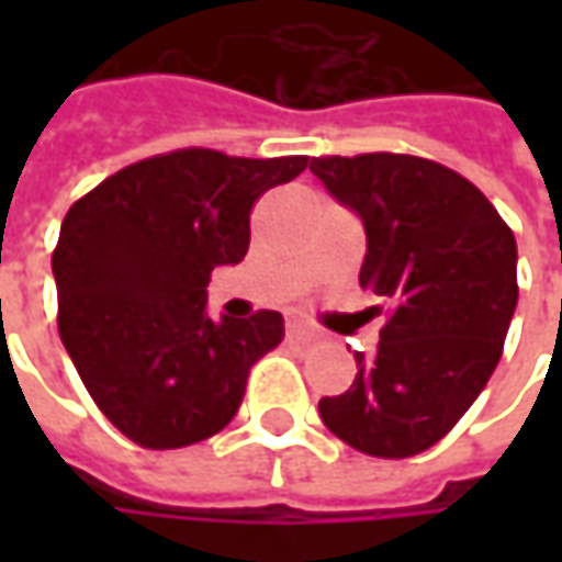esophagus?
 Returning <instances> with one entry per match:
<instances>
[{
	"mask_svg": "<svg viewBox=\"0 0 562 562\" xmlns=\"http://www.w3.org/2000/svg\"><path fill=\"white\" fill-rule=\"evenodd\" d=\"M288 335L296 337V340H313L315 331L310 325H303V322H288Z\"/></svg>",
	"mask_w": 562,
	"mask_h": 562,
	"instance_id": "34e87169",
	"label": "esophagus"
}]
</instances>
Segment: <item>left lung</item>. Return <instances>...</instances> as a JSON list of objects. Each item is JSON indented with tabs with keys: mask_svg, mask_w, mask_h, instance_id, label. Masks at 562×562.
<instances>
[{
	"mask_svg": "<svg viewBox=\"0 0 562 562\" xmlns=\"http://www.w3.org/2000/svg\"><path fill=\"white\" fill-rule=\"evenodd\" d=\"M310 171L366 231L359 288L391 306L372 357L322 422L369 457L438 443L487 384L516 313V237L457 171L419 156L313 159Z\"/></svg>",
	"mask_w": 562,
	"mask_h": 562,
	"instance_id": "left-lung-1",
	"label": "left lung"
}]
</instances>
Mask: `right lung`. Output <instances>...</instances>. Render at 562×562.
Masks as SVG:
<instances>
[{
  "instance_id": "right-lung-1",
  "label": "right lung",
  "mask_w": 562,
  "mask_h": 562,
  "mask_svg": "<svg viewBox=\"0 0 562 562\" xmlns=\"http://www.w3.org/2000/svg\"><path fill=\"white\" fill-rule=\"evenodd\" d=\"M306 156L178 149L77 200L53 252L58 335L105 419L149 450L205 441L237 416L249 366L284 337L281 313L205 315L209 278L249 249L252 203Z\"/></svg>"
}]
</instances>
